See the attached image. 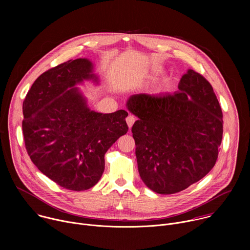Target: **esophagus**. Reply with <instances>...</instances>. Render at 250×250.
I'll list each match as a JSON object with an SVG mask.
<instances>
[{
	"label": "esophagus",
	"mask_w": 250,
	"mask_h": 250,
	"mask_svg": "<svg viewBox=\"0 0 250 250\" xmlns=\"http://www.w3.org/2000/svg\"><path fill=\"white\" fill-rule=\"evenodd\" d=\"M125 121H126V124H127V125H128V128L130 129L131 128V126H132V125L134 124V122H135V118L133 117V116H127V118L125 119Z\"/></svg>",
	"instance_id": "34e87169"
}]
</instances>
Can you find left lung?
Masks as SVG:
<instances>
[{"label":"left lung","mask_w":250,"mask_h":250,"mask_svg":"<svg viewBox=\"0 0 250 250\" xmlns=\"http://www.w3.org/2000/svg\"><path fill=\"white\" fill-rule=\"evenodd\" d=\"M174 94H136L127 110L141 180L153 192L170 195L201 180L218 159L223 113L211 85L188 69Z\"/></svg>","instance_id":"obj_1"}]
</instances>
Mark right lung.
Segmentation results:
<instances>
[{
    "mask_svg": "<svg viewBox=\"0 0 250 250\" xmlns=\"http://www.w3.org/2000/svg\"><path fill=\"white\" fill-rule=\"evenodd\" d=\"M99 84L87 58L69 60L42 74L22 104L26 151L39 170L59 186L84 191L104 170V154L128 130L127 112L92 111L77 85Z\"/></svg>",
    "mask_w": 250,
    "mask_h": 250,
    "instance_id": "1",
    "label": "right lung"
}]
</instances>
